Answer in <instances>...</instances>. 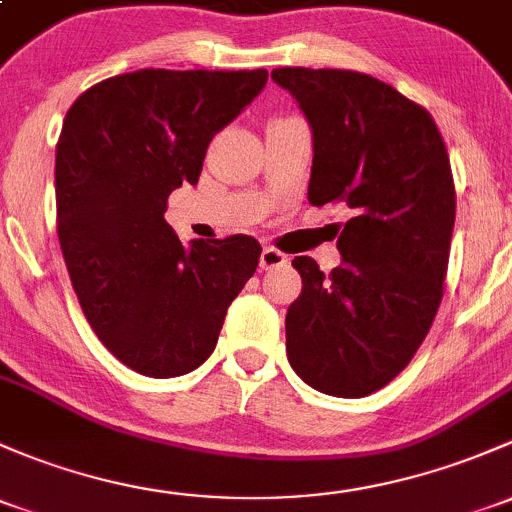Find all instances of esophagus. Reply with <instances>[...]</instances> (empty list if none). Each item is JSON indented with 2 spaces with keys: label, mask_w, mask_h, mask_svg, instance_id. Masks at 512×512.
Masks as SVG:
<instances>
[{
  "label": "esophagus",
  "mask_w": 512,
  "mask_h": 512,
  "mask_svg": "<svg viewBox=\"0 0 512 512\" xmlns=\"http://www.w3.org/2000/svg\"><path fill=\"white\" fill-rule=\"evenodd\" d=\"M287 265V255L279 250H274V247H265L260 255V267L262 270H277V267Z\"/></svg>",
  "instance_id": "1"
}]
</instances>
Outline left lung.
<instances>
[{
	"mask_svg": "<svg viewBox=\"0 0 512 512\" xmlns=\"http://www.w3.org/2000/svg\"><path fill=\"white\" fill-rule=\"evenodd\" d=\"M272 80L311 127L309 201L351 215L328 277L311 257L292 260L289 365L314 390L365 397L410 363L437 316L456 215L449 154L432 115L383 80L331 68H277Z\"/></svg>",
	"mask_w": 512,
	"mask_h": 512,
	"instance_id": "8db88e82",
	"label": "left lung"
}]
</instances>
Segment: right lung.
<instances>
[{"label":"right lung","instance_id":"obj_1","mask_svg":"<svg viewBox=\"0 0 512 512\" xmlns=\"http://www.w3.org/2000/svg\"><path fill=\"white\" fill-rule=\"evenodd\" d=\"M265 85V68H144L85 90L63 120V260L102 346L137 373L176 378L206 363L230 301L257 270L255 238L184 245L164 213L171 191L198 184L213 134Z\"/></svg>","mask_w":512,"mask_h":512}]
</instances>
